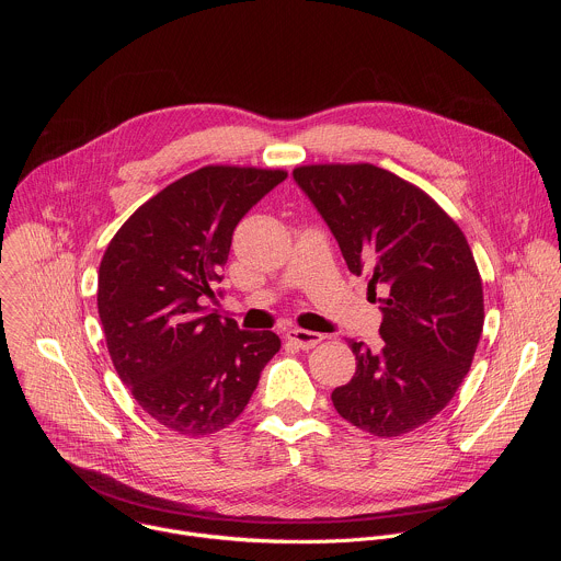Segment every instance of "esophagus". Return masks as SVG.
<instances>
[{
  "label": "esophagus",
  "instance_id": "1",
  "mask_svg": "<svg viewBox=\"0 0 561 561\" xmlns=\"http://www.w3.org/2000/svg\"><path fill=\"white\" fill-rule=\"evenodd\" d=\"M286 340H288L290 344H295L297 348L308 351V348H314L319 342H322L324 335L312 333V331H301V329H288V331H286Z\"/></svg>",
  "mask_w": 561,
  "mask_h": 561
}]
</instances>
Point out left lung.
Segmentation results:
<instances>
[{
  "instance_id": "left-lung-1",
  "label": "left lung",
  "mask_w": 561,
  "mask_h": 561,
  "mask_svg": "<svg viewBox=\"0 0 561 561\" xmlns=\"http://www.w3.org/2000/svg\"><path fill=\"white\" fill-rule=\"evenodd\" d=\"M293 180L381 310V346L348 342L357 368L333 407L375 437L411 433L448 407L482 337L484 293L466 237L424 191L373 164L299 167Z\"/></svg>"
}]
</instances>
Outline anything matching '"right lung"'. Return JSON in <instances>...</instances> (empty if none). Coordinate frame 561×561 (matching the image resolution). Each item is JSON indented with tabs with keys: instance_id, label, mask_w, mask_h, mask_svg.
<instances>
[{
	"instance_id": "add662e5",
	"label": "right lung",
	"mask_w": 561,
	"mask_h": 561,
	"mask_svg": "<svg viewBox=\"0 0 561 561\" xmlns=\"http://www.w3.org/2000/svg\"><path fill=\"white\" fill-rule=\"evenodd\" d=\"M284 171L206 167L141 204L100 264L98 308L119 379L180 435H210L247 409L279 351L273 331H239L206 312L232 232Z\"/></svg>"
}]
</instances>
